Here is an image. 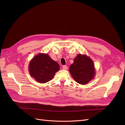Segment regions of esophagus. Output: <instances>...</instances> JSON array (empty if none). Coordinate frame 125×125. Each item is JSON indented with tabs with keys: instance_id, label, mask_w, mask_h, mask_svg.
Returning a JSON list of instances; mask_svg holds the SVG:
<instances>
[{
	"instance_id": "1",
	"label": "esophagus",
	"mask_w": 125,
	"mask_h": 125,
	"mask_svg": "<svg viewBox=\"0 0 125 125\" xmlns=\"http://www.w3.org/2000/svg\"><path fill=\"white\" fill-rule=\"evenodd\" d=\"M62 69H63V70H67L68 67H67V66H66V65L63 66H62Z\"/></svg>"
}]
</instances>
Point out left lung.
<instances>
[{"label": "left lung", "instance_id": "1", "mask_svg": "<svg viewBox=\"0 0 125 125\" xmlns=\"http://www.w3.org/2000/svg\"><path fill=\"white\" fill-rule=\"evenodd\" d=\"M74 80L82 85L88 83L94 78L95 68L92 60L85 55L78 54L69 68Z\"/></svg>", "mask_w": 125, "mask_h": 125}]
</instances>
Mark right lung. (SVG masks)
I'll list each match as a JSON object with an SVG mask.
<instances>
[{"label":"right lung","mask_w":125,"mask_h":125,"mask_svg":"<svg viewBox=\"0 0 125 125\" xmlns=\"http://www.w3.org/2000/svg\"><path fill=\"white\" fill-rule=\"evenodd\" d=\"M59 65L47 54L40 53L30 61L29 70L31 77L39 83H45L53 78Z\"/></svg>","instance_id":"1"}]
</instances>
